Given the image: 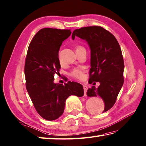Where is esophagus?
<instances>
[{
	"mask_svg": "<svg viewBox=\"0 0 146 146\" xmlns=\"http://www.w3.org/2000/svg\"><path fill=\"white\" fill-rule=\"evenodd\" d=\"M83 89H84V96H86V91H87V90H88V87L86 86H83Z\"/></svg>",
	"mask_w": 146,
	"mask_h": 146,
	"instance_id": "34e87169",
	"label": "esophagus"
}]
</instances>
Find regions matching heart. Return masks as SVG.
Masks as SVG:
<instances>
[{"mask_svg": "<svg viewBox=\"0 0 146 146\" xmlns=\"http://www.w3.org/2000/svg\"><path fill=\"white\" fill-rule=\"evenodd\" d=\"M81 49H84L83 46H76V51L81 50ZM60 63H62L61 61H60ZM72 76L74 78H75L76 79L79 80H82L84 77V72L83 70L81 68H74L71 73Z\"/></svg>", "mask_w": 146, "mask_h": 146, "instance_id": "obj_1", "label": "heart"}]
</instances>
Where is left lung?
Listing matches in <instances>:
<instances>
[{"label": "left lung", "mask_w": 146, "mask_h": 146, "mask_svg": "<svg viewBox=\"0 0 146 146\" xmlns=\"http://www.w3.org/2000/svg\"><path fill=\"white\" fill-rule=\"evenodd\" d=\"M75 36L86 40L91 50L89 83H100L88 90L87 96L102 98L104 113L113 106L124 83V63L119 44L112 33L99 26L74 30L72 39Z\"/></svg>", "instance_id": "8db88e82"}]
</instances>
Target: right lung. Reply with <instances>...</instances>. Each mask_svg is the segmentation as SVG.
Masks as SVG:
<instances>
[{
	"label": "right lung",
	"mask_w": 146,
	"mask_h": 146,
	"mask_svg": "<svg viewBox=\"0 0 146 146\" xmlns=\"http://www.w3.org/2000/svg\"><path fill=\"white\" fill-rule=\"evenodd\" d=\"M70 30L42 29L30 42L25 63L26 88L35 110L43 118L53 121L62 116L66 100L71 95L84 94L81 84L68 81L65 85L53 82L59 73L58 52Z\"/></svg>",
	"instance_id": "add662e5"
}]
</instances>
